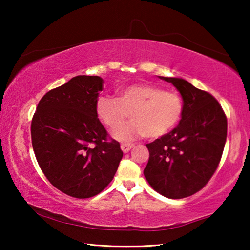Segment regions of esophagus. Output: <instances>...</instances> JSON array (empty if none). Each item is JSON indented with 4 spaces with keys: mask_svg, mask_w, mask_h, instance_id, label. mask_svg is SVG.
Masks as SVG:
<instances>
[{
    "mask_svg": "<svg viewBox=\"0 0 250 250\" xmlns=\"http://www.w3.org/2000/svg\"><path fill=\"white\" fill-rule=\"evenodd\" d=\"M134 145H132V143H122L121 145V150L124 153H128V152L132 149Z\"/></svg>",
    "mask_w": 250,
    "mask_h": 250,
    "instance_id": "esophagus-1",
    "label": "esophagus"
}]
</instances>
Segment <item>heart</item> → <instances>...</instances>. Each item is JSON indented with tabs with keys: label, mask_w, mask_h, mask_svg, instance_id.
Here are the masks:
<instances>
[{
	"label": "heart",
	"mask_w": 250,
	"mask_h": 250,
	"mask_svg": "<svg viewBox=\"0 0 250 250\" xmlns=\"http://www.w3.org/2000/svg\"><path fill=\"white\" fill-rule=\"evenodd\" d=\"M182 97L162 87L139 83L117 91V98L100 96L96 115L104 125L116 129L130 112L133 120L113 131L117 141L130 142L145 137L155 139L174 128L183 115Z\"/></svg>",
	"instance_id": "obj_1"
}]
</instances>
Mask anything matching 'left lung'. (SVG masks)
<instances>
[{"mask_svg": "<svg viewBox=\"0 0 250 250\" xmlns=\"http://www.w3.org/2000/svg\"><path fill=\"white\" fill-rule=\"evenodd\" d=\"M183 99L180 124L147 143L150 158L143 174L151 188L167 198H184L204 188L216 171L227 135V119L208 92L183 78L162 77Z\"/></svg>", "mask_w": 250, "mask_h": 250, "instance_id": "obj_1", "label": "left lung"}]
</instances>
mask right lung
<instances>
[{
  "instance_id": "right-lung-1",
  "label": "right lung",
  "mask_w": 250,
  "mask_h": 250,
  "mask_svg": "<svg viewBox=\"0 0 250 250\" xmlns=\"http://www.w3.org/2000/svg\"><path fill=\"white\" fill-rule=\"evenodd\" d=\"M103 83L99 76H76L41 99L32 120V145L40 167L55 188L76 198L104 189L124 155L119 142L107 141V131L96 115Z\"/></svg>"
}]
</instances>
